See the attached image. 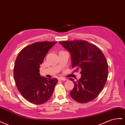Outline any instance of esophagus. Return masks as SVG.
<instances>
[{
  "instance_id": "1",
  "label": "esophagus",
  "mask_w": 125,
  "mask_h": 125,
  "mask_svg": "<svg viewBox=\"0 0 125 125\" xmlns=\"http://www.w3.org/2000/svg\"><path fill=\"white\" fill-rule=\"evenodd\" d=\"M58 80H62V81H66L67 79L64 78H62V77H59V78H58Z\"/></svg>"
}]
</instances>
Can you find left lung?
Returning <instances> with one entry per match:
<instances>
[{
    "label": "left lung",
    "mask_w": 125,
    "mask_h": 125,
    "mask_svg": "<svg viewBox=\"0 0 125 125\" xmlns=\"http://www.w3.org/2000/svg\"><path fill=\"white\" fill-rule=\"evenodd\" d=\"M69 52L72 68L81 69L82 77L74 83L70 93L72 98L80 103H86L95 99L102 92L108 77L107 60L96 45L85 40L62 41L59 42Z\"/></svg>",
    "instance_id": "obj_1"
}]
</instances>
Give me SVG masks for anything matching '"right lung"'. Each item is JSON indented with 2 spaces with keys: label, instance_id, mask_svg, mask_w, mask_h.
Instances as JSON below:
<instances>
[{
  "label": "right lung",
  "instance_id": "1",
  "mask_svg": "<svg viewBox=\"0 0 125 125\" xmlns=\"http://www.w3.org/2000/svg\"><path fill=\"white\" fill-rule=\"evenodd\" d=\"M56 42L32 43L23 48L17 57L13 68L16 85L22 97L32 104H42L48 101L58 82L57 78H47L39 73L40 65Z\"/></svg>",
  "mask_w": 125,
  "mask_h": 125
}]
</instances>
